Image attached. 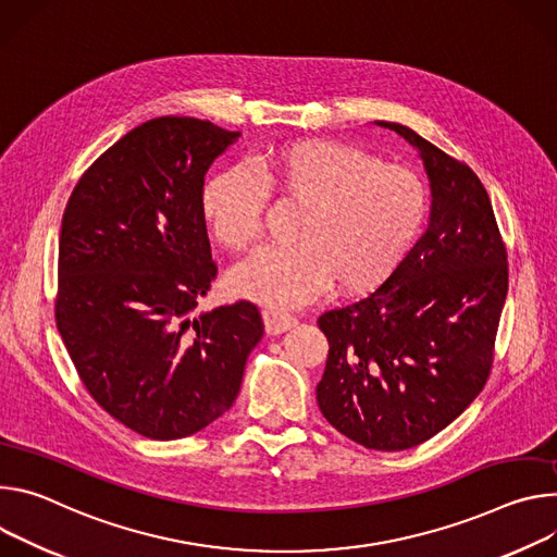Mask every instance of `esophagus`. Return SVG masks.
Here are the masks:
<instances>
[{
	"instance_id": "34e87169",
	"label": "esophagus",
	"mask_w": 557,
	"mask_h": 557,
	"mask_svg": "<svg viewBox=\"0 0 557 557\" xmlns=\"http://www.w3.org/2000/svg\"><path fill=\"white\" fill-rule=\"evenodd\" d=\"M263 323H265V332L274 336V334H283V332L292 330L298 321H296L292 314H287V312L265 310V312H263Z\"/></svg>"
}]
</instances>
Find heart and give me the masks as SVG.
Segmentation results:
<instances>
[{
  "label": "heart",
  "instance_id": "1",
  "mask_svg": "<svg viewBox=\"0 0 557 557\" xmlns=\"http://www.w3.org/2000/svg\"><path fill=\"white\" fill-rule=\"evenodd\" d=\"M247 170L212 174L201 212L216 240L240 252L259 236L265 195L300 203L292 243L265 247L230 274L234 294L272 310L310 302L330 285L345 294L372 287L409 252L429 210L416 172L341 141L281 144Z\"/></svg>",
  "mask_w": 557,
  "mask_h": 557
}]
</instances>
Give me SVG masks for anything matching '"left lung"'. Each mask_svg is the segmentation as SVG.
Returning <instances> with one entry per match:
<instances>
[{"instance_id": "obj_1", "label": "left lung", "mask_w": 557, "mask_h": 557, "mask_svg": "<svg viewBox=\"0 0 557 557\" xmlns=\"http://www.w3.org/2000/svg\"><path fill=\"white\" fill-rule=\"evenodd\" d=\"M431 190L424 234L369 296L319 319L330 351L317 400L349 441L403 451L434 438L482 392L507 298V250L473 170L394 121Z\"/></svg>"}]
</instances>
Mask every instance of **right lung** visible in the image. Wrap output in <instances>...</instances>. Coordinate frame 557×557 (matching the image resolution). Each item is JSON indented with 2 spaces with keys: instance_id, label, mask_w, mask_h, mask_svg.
I'll list each match as a JSON object with an SVG mask.
<instances>
[{
  "instance_id": "right-lung-1",
  "label": "right lung",
  "mask_w": 557,
  "mask_h": 557,
  "mask_svg": "<svg viewBox=\"0 0 557 557\" xmlns=\"http://www.w3.org/2000/svg\"><path fill=\"white\" fill-rule=\"evenodd\" d=\"M240 133L157 116L79 178L59 234L54 319L88 394L152 441L223 416L263 336L247 300L193 314L216 276L203 178Z\"/></svg>"
}]
</instances>
